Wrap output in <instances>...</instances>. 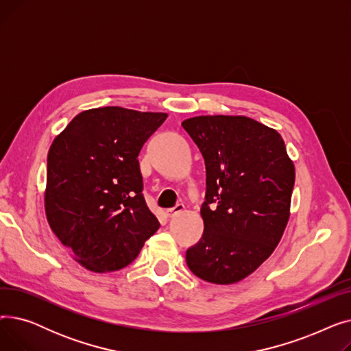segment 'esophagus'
<instances>
[{
	"label": "esophagus",
	"instance_id": "1",
	"mask_svg": "<svg viewBox=\"0 0 351 351\" xmlns=\"http://www.w3.org/2000/svg\"><path fill=\"white\" fill-rule=\"evenodd\" d=\"M183 209H185V205L178 204L175 208H172V209H168V210H166V215H168V217H172V216H175V215L180 213Z\"/></svg>",
	"mask_w": 351,
	"mask_h": 351
}]
</instances>
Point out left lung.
Instances as JSON below:
<instances>
[{
    "mask_svg": "<svg viewBox=\"0 0 351 351\" xmlns=\"http://www.w3.org/2000/svg\"><path fill=\"white\" fill-rule=\"evenodd\" d=\"M182 126L206 166L205 229L186 250V263L202 280L232 285L279 245L290 216L294 165L280 134L254 119L208 115Z\"/></svg>",
    "mask_w": 351,
    "mask_h": 351,
    "instance_id": "left-lung-1",
    "label": "left lung"
}]
</instances>
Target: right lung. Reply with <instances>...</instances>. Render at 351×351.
<instances>
[{"label":"right lung","instance_id":"obj_1","mask_svg":"<svg viewBox=\"0 0 351 351\" xmlns=\"http://www.w3.org/2000/svg\"><path fill=\"white\" fill-rule=\"evenodd\" d=\"M166 118L119 106L88 109L53 139L45 213L85 269L105 273L128 266L159 229L142 193L138 155Z\"/></svg>","mask_w":351,"mask_h":351}]
</instances>
